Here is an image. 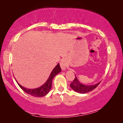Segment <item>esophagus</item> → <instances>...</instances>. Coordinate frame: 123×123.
Returning a JSON list of instances; mask_svg holds the SVG:
<instances>
[{"mask_svg":"<svg viewBox=\"0 0 123 123\" xmlns=\"http://www.w3.org/2000/svg\"><path fill=\"white\" fill-rule=\"evenodd\" d=\"M60 66L62 70H65V69H66L67 66V62L66 60H65V58H62L61 60Z\"/></svg>","mask_w":123,"mask_h":123,"instance_id":"34e87169","label":"esophagus"}]
</instances>
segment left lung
I'll return each instance as SVG.
<instances>
[{
    "mask_svg": "<svg viewBox=\"0 0 123 123\" xmlns=\"http://www.w3.org/2000/svg\"><path fill=\"white\" fill-rule=\"evenodd\" d=\"M100 82L97 83L94 85H91V86H87V85H84L81 84V83L79 81L77 78L76 75H75V79L73 82L70 84V87L76 92L84 94L88 92H89L93 89H94L97 86H98Z\"/></svg>",
    "mask_w": 123,
    "mask_h": 123,
    "instance_id": "1",
    "label": "left lung"
}]
</instances>
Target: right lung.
<instances>
[{"mask_svg":"<svg viewBox=\"0 0 123 123\" xmlns=\"http://www.w3.org/2000/svg\"><path fill=\"white\" fill-rule=\"evenodd\" d=\"M61 71V68H60V64L58 63L56 66L53 68L52 70L51 73L49 76V78L47 80L46 82L42 86H40V87L35 88V89H27L24 87V86H21L18 83H17L18 84V86H20V88L24 91L25 92H26L27 94L31 95V96H33V97H43V96H45V95L48 94L49 92L50 91V89L52 88V80L54 77H55L57 74H58L59 73H60Z\"/></svg>","mask_w":123,"mask_h":123,"instance_id":"obj_1","label":"right lung"}]
</instances>
